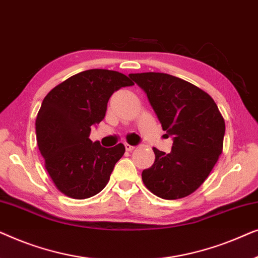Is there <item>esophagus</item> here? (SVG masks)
<instances>
[{"label": "esophagus", "instance_id": "34e87169", "mask_svg": "<svg viewBox=\"0 0 258 258\" xmlns=\"http://www.w3.org/2000/svg\"><path fill=\"white\" fill-rule=\"evenodd\" d=\"M124 147H125L126 151H132V150L135 149V147L132 146V144H129V143H124Z\"/></svg>", "mask_w": 258, "mask_h": 258}]
</instances>
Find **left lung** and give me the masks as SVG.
<instances>
[{"label":"left lung","mask_w":258,"mask_h":258,"mask_svg":"<svg viewBox=\"0 0 258 258\" xmlns=\"http://www.w3.org/2000/svg\"><path fill=\"white\" fill-rule=\"evenodd\" d=\"M129 76L174 141L169 154L153 149L154 164L142 171L144 185L161 199H183L200 188L222 154L223 116L209 94L184 80L163 73Z\"/></svg>","instance_id":"1"}]
</instances>
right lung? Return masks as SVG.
Listing matches in <instances>:
<instances>
[{
	"label": "right lung",
	"mask_w": 258,
	"mask_h": 258,
	"mask_svg": "<svg viewBox=\"0 0 258 258\" xmlns=\"http://www.w3.org/2000/svg\"><path fill=\"white\" fill-rule=\"evenodd\" d=\"M133 84L124 74L90 69L63 81L44 97L35 123L37 146L49 176L66 196L89 199L107 185L125 148L93 142L91 125L104 118L111 95Z\"/></svg>",
	"instance_id": "add662e5"
}]
</instances>
